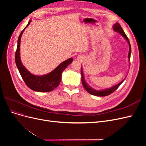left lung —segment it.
<instances>
[{
  "mask_svg": "<svg viewBox=\"0 0 146 146\" xmlns=\"http://www.w3.org/2000/svg\"><path fill=\"white\" fill-rule=\"evenodd\" d=\"M113 29L114 30V31H115L116 32H118L120 33L122 36L124 38L126 41H127L128 44H129V54H128V58H129V62H130V55H131V46H130V43L129 41V38H127V35H125V33L123 32V30L122 29V28L121 27V25L119 24L118 23H116L115 24H114V25L113 26ZM81 74H82V85L84 87V88L89 92L90 94H92V95H94L96 96H100V97H103V96H108L109 94H111L112 92H113L114 91H116L117 88H119V86H120L121 84L122 83V82L125 80V78L122 80L121 82H119V83H117V85H114L111 88H107V89H105V90H96L93 88H91L90 86H89L87 84V83L85 81V77H84V74L83 72V69L81 68Z\"/></svg>",
  "mask_w": 146,
  "mask_h": 146,
  "instance_id": "obj_1",
  "label": "left lung"
}]
</instances>
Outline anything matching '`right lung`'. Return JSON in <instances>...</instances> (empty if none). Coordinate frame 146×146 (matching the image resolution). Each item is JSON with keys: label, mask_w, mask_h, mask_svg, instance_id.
<instances>
[{"label": "right lung", "mask_w": 146, "mask_h": 146, "mask_svg": "<svg viewBox=\"0 0 146 146\" xmlns=\"http://www.w3.org/2000/svg\"><path fill=\"white\" fill-rule=\"evenodd\" d=\"M29 21L28 24L20 33L17 39V46L15 54V62L21 76L27 86L35 91L50 92L54 90L59 85L61 80V74L67 66L72 62L73 58H70L60 63L57 67L46 75L36 76L30 73L21 62L20 58V42L22 35L31 23Z\"/></svg>", "instance_id": "right-lung-1"}]
</instances>
